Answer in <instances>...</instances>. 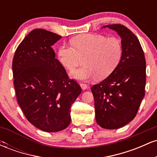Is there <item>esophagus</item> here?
<instances>
[{
  "instance_id": "obj_1",
  "label": "esophagus",
  "mask_w": 157,
  "mask_h": 157,
  "mask_svg": "<svg viewBox=\"0 0 157 157\" xmlns=\"http://www.w3.org/2000/svg\"><path fill=\"white\" fill-rule=\"evenodd\" d=\"M80 87L81 89L82 90H86L88 89V86L86 84H84V83H80Z\"/></svg>"
}]
</instances>
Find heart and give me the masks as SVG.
<instances>
[{"mask_svg":"<svg viewBox=\"0 0 157 157\" xmlns=\"http://www.w3.org/2000/svg\"><path fill=\"white\" fill-rule=\"evenodd\" d=\"M72 46H60L58 60L68 70H73L83 60V67L70 73L73 79L89 81L104 79L117 66L122 56V44L117 37L84 34L71 40Z\"/></svg>","mask_w":157,"mask_h":157,"instance_id":"1","label":"heart"}]
</instances>
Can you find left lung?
<instances>
[{"label":"left lung","instance_id":"obj_1","mask_svg":"<svg viewBox=\"0 0 157 157\" xmlns=\"http://www.w3.org/2000/svg\"><path fill=\"white\" fill-rule=\"evenodd\" d=\"M121 37L122 56L113 72L91 88L95 118L100 127L117 129L134 120L145 96L146 63L141 45L131 30L120 24L107 25Z\"/></svg>","mask_w":157,"mask_h":157}]
</instances>
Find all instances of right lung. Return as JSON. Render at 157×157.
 <instances>
[{"instance_id": "1", "label": "right lung", "mask_w": 157, "mask_h": 157, "mask_svg": "<svg viewBox=\"0 0 157 157\" xmlns=\"http://www.w3.org/2000/svg\"><path fill=\"white\" fill-rule=\"evenodd\" d=\"M61 36L42 29L27 35L12 61L18 105L34 126L46 132L64 130L71 122V107L81 88L68 79L52 49Z\"/></svg>"}]
</instances>
